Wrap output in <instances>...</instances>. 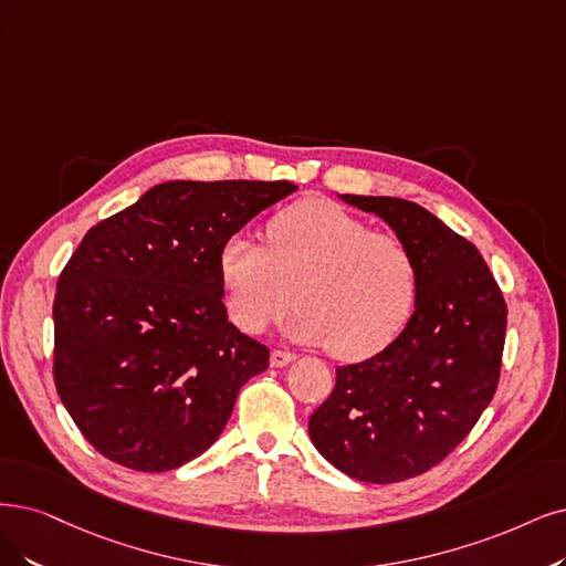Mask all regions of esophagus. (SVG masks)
Listing matches in <instances>:
<instances>
[{
	"label": "esophagus",
	"mask_w": 566,
	"mask_h": 566,
	"mask_svg": "<svg viewBox=\"0 0 566 566\" xmlns=\"http://www.w3.org/2000/svg\"><path fill=\"white\" fill-rule=\"evenodd\" d=\"M297 355L295 353H290V350H274L271 353V357H269V361H271V367H276V369H281V367H287L292 359H295Z\"/></svg>",
	"instance_id": "1"
}]
</instances>
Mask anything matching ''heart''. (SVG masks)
<instances>
[{"instance_id":"b5f03b06","label":"heart","mask_w":566,"mask_h":566,"mask_svg":"<svg viewBox=\"0 0 566 566\" xmlns=\"http://www.w3.org/2000/svg\"><path fill=\"white\" fill-rule=\"evenodd\" d=\"M232 321L262 332L300 300L287 334L329 346L338 359H365L401 332L418 297V264L401 239L325 199L266 222V245L232 234L218 255Z\"/></svg>"}]
</instances>
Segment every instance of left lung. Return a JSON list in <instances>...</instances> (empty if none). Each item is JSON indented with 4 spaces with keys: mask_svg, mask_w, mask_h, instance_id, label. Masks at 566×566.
I'll use <instances>...</instances> for the list:
<instances>
[{
    "mask_svg": "<svg viewBox=\"0 0 566 566\" xmlns=\"http://www.w3.org/2000/svg\"><path fill=\"white\" fill-rule=\"evenodd\" d=\"M338 197L386 220L409 245L418 297L386 348L336 369L308 434L346 476L399 483L439 464L488 409L500 380L506 304L479 248L416 201Z\"/></svg>",
    "mask_w": 566,
    "mask_h": 566,
    "instance_id": "8db88e82",
    "label": "left lung"
}]
</instances>
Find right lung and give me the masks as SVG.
I'll use <instances>...</instances> for the list:
<instances>
[{"label":"right lung","instance_id":"obj_1","mask_svg":"<svg viewBox=\"0 0 566 566\" xmlns=\"http://www.w3.org/2000/svg\"><path fill=\"white\" fill-rule=\"evenodd\" d=\"M287 180H167L95 224L57 281L55 386L104 458L160 473L199 458L269 348L222 304V243Z\"/></svg>","mask_w":566,"mask_h":566}]
</instances>
